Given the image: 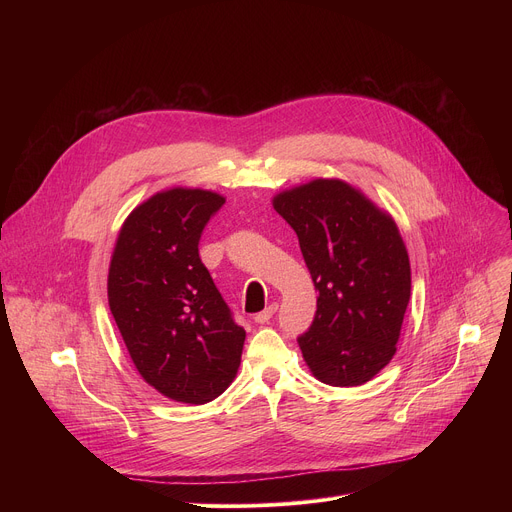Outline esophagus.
I'll list each match as a JSON object with an SVG mask.
<instances>
[{
	"instance_id": "obj_1",
	"label": "esophagus",
	"mask_w": 512,
	"mask_h": 512,
	"mask_svg": "<svg viewBox=\"0 0 512 512\" xmlns=\"http://www.w3.org/2000/svg\"><path fill=\"white\" fill-rule=\"evenodd\" d=\"M275 312H277V304H271V306H267L263 312H259V314H255V322L257 324H265V322H269L273 316H275Z\"/></svg>"
}]
</instances>
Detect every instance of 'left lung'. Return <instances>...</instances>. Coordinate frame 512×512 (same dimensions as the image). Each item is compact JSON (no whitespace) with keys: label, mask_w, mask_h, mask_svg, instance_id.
Here are the masks:
<instances>
[{"label":"left lung","mask_w":512,"mask_h":512,"mask_svg":"<svg viewBox=\"0 0 512 512\" xmlns=\"http://www.w3.org/2000/svg\"><path fill=\"white\" fill-rule=\"evenodd\" d=\"M296 231L318 289L298 336L314 377L332 387L371 381L395 354L411 296V267L393 218L342 180H314L273 198Z\"/></svg>","instance_id":"left-lung-1"}]
</instances>
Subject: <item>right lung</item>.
Here are the masks:
<instances>
[{
    "label": "right lung",
    "mask_w": 512,
    "mask_h": 512,
    "mask_svg": "<svg viewBox=\"0 0 512 512\" xmlns=\"http://www.w3.org/2000/svg\"><path fill=\"white\" fill-rule=\"evenodd\" d=\"M223 204L198 188L152 196L127 216L109 267V308L135 369L162 395L192 405L225 393L245 344L198 255Z\"/></svg>",
    "instance_id": "1"
}]
</instances>
